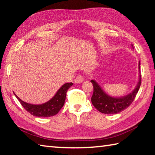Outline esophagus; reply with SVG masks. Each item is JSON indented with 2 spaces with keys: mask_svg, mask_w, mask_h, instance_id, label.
<instances>
[{
  "mask_svg": "<svg viewBox=\"0 0 155 155\" xmlns=\"http://www.w3.org/2000/svg\"><path fill=\"white\" fill-rule=\"evenodd\" d=\"M84 80V77L81 74H78L77 77L75 78V83H82Z\"/></svg>",
  "mask_w": 155,
  "mask_h": 155,
  "instance_id": "obj_1",
  "label": "esophagus"
}]
</instances>
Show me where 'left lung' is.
I'll return each mask as SVG.
<instances>
[{
  "label": "left lung",
  "mask_w": 155,
  "mask_h": 155,
  "mask_svg": "<svg viewBox=\"0 0 155 155\" xmlns=\"http://www.w3.org/2000/svg\"><path fill=\"white\" fill-rule=\"evenodd\" d=\"M140 69V63L139 64ZM94 86V92L91 96V103L100 112L105 114H115L122 111L130 105L135 98L141 83V73L137 86L132 92L122 98H114L104 92L95 81L91 80Z\"/></svg>",
  "instance_id": "8db88e82"
}]
</instances>
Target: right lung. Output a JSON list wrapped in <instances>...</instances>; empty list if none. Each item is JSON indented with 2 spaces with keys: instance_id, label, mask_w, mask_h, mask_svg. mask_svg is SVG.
Wrapping results in <instances>:
<instances>
[{
  "instance_id": "right-lung-1",
  "label": "right lung",
  "mask_w": 155,
  "mask_h": 155,
  "mask_svg": "<svg viewBox=\"0 0 155 155\" xmlns=\"http://www.w3.org/2000/svg\"><path fill=\"white\" fill-rule=\"evenodd\" d=\"M72 85V83H66L64 84L57 91V92L54 96L53 98L50 100L47 103L42 104H39V105L25 103V102L20 99L19 97L15 95V93L14 94L25 109L27 110L31 115L36 117H51L58 114L60 109L64 106L67 91Z\"/></svg>"
}]
</instances>
